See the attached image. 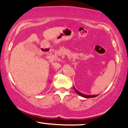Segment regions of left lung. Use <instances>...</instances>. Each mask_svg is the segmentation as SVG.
Returning <instances> with one entry per match:
<instances>
[{"label":"left lung","instance_id":"1","mask_svg":"<svg viewBox=\"0 0 128 128\" xmlns=\"http://www.w3.org/2000/svg\"><path fill=\"white\" fill-rule=\"evenodd\" d=\"M74 91H75V92H76V93L78 94H79V96L83 97V98H95V97L98 96L97 95H86V94H84L81 93L80 92H78V91L77 90H76L75 88H74Z\"/></svg>","mask_w":128,"mask_h":128}]
</instances>
